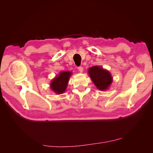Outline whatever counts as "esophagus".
<instances>
[{"mask_svg":"<svg viewBox=\"0 0 153 153\" xmlns=\"http://www.w3.org/2000/svg\"><path fill=\"white\" fill-rule=\"evenodd\" d=\"M77 69H78V71L80 72V73H82L83 71H84V68H83V67H78V68H77Z\"/></svg>","mask_w":153,"mask_h":153,"instance_id":"1","label":"esophagus"}]
</instances>
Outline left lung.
I'll return each instance as SVG.
<instances>
[{
    "label": "left lung",
    "instance_id": "obj_1",
    "mask_svg": "<svg viewBox=\"0 0 153 153\" xmlns=\"http://www.w3.org/2000/svg\"><path fill=\"white\" fill-rule=\"evenodd\" d=\"M88 72L93 83L100 90H107L113 82V77L109 71L102 67L93 66L89 68Z\"/></svg>",
    "mask_w": 153,
    "mask_h": 153
}]
</instances>
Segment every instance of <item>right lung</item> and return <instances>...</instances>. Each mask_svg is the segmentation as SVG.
I'll return each instance as SVG.
<instances>
[{"mask_svg":"<svg viewBox=\"0 0 153 153\" xmlns=\"http://www.w3.org/2000/svg\"><path fill=\"white\" fill-rule=\"evenodd\" d=\"M71 75L70 71H61L56 76L51 83V88L56 94H62L65 92L67 88L69 77Z\"/></svg>","mask_w":153,"mask_h":153,"instance_id":"right-lung-1","label":"right lung"}]
</instances>
